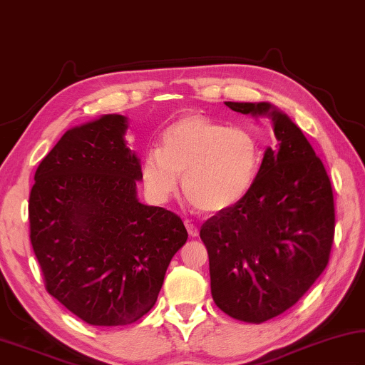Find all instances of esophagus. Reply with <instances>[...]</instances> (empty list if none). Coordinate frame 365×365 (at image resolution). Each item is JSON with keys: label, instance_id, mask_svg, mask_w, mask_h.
Returning a JSON list of instances; mask_svg holds the SVG:
<instances>
[{"label": "esophagus", "instance_id": "34e87169", "mask_svg": "<svg viewBox=\"0 0 365 365\" xmlns=\"http://www.w3.org/2000/svg\"><path fill=\"white\" fill-rule=\"evenodd\" d=\"M184 226H186V229H187V232H189L190 237H197V235H199V227H197L190 220L184 221Z\"/></svg>", "mask_w": 365, "mask_h": 365}]
</instances>
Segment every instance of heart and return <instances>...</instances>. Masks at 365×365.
I'll return each mask as SVG.
<instances>
[{
	"mask_svg": "<svg viewBox=\"0 0 365 365\" xmlns=\"http://www.w3.org/2000/svg\"><path fill=\"white\" fill-rule=\"evenodd\" d=\"M259 166V140L250 130L187 113L162 133L160 149L145 153L140 176L152 199L165 203L182 175L187 200L202 212L220 213L245 199Z\"/></svg>",
	"mask_w": 365,
	"mask_h": 365,
	"instance_id": "heart-1",
	"label": "heart"
}]
</instances>
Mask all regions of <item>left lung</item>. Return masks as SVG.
<instances>
[{
	"label": "left lung",
	"mask_w": 365,
	"mask_h": 365,
	"mask_svg": "<svg viewBox=\"0 0 365 365\" xmlns=\"http://www.w3.org/2000/svg\"><path fill=\"white\" fill-rule=\"evenodd\" d=\"M225 104L269 117L277 139L245 199L200 227L216 306L239 321L261 324L292 308L329 264L334 192L321 158L284 112L269 102Z\"/></svg>",
	"instance_id": "obj_1"
}]
</instances>
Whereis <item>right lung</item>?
<instances>
[{
	"label": "right lung",
	"mask_w": 365,
	"mask_h": 365,
	"mask_svg": "<svg viewBox=\"0 0 365 365\" xmlns=\"http://www.w3.org/2000/svg\"><path fill=\"white\" fill-rule=\"evenodd\" d=\"M126 128L117 113L70 128L41 160L30 192V242L46 290L89 325L147 314L187 240L178 215L138 200L140 160Z\"/></svg>",
	"instance_id": "right-lung-1"
}]
</instances>
